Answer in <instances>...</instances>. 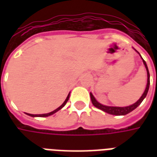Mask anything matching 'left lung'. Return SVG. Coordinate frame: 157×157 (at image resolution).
<instances>
[{"mask_svg":"<svg viewBox=\"0 0 157 157\" xmlns=\"http://www.w3.org/2000/svg\"><path fill=\"white\" fill-rule=\"evenodd\" d=\"M136 51V50H135ZM137 52V51H136ZM138 54H140L139 52H137ZM141 57V56H140ZM142 60H143V63L145 65V67L146 69V72H147V84H146V87L145 89V92H143L142 96L140 98L137 102H135V103H133L131 105L127 106V107H113V106H107V105H103L102 103H100L97 101V99L94 98V96L92 95V92H90V97H91V100H92V102L93 106H95L96 108L98 109H101L102 110L103 112L107 113H109V114H112V115H116V116H119V115H126L128 114V113L132 112L133 110H135L137 107H138L140 103L142 102V101L145 99V98L147 95V92L149 91V86H150V73H149V70L148 67H147V65L145 61L143 59V58L141 57Z\"/></svg>","mask_w":157,"mask_h":157,"instance_id":"1","label":"left lung"}]
</instances>
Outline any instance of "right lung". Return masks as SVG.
Listing matches in <instances>:
<instances>
[{
  "label": "right lung",
  "mask_w": 157,
  "mask_h": 157,
  "mask_svg": "<svg viewBox=\"0 0 157 157\" xmlns=\"http://www.w3.org/2000/svg\"><path fill=\"white\" fill-rule=\"evenodd\" d=\"M69 98H70V93L68 94V96H67V98H66V99L65 100V102L62 103L61 105L59 107L58 109H56L55 110H54V111H52V112L48 113H44V114H30V113H26V114H28L29 116H31V117H48V116H50L52 115V114H54V113H55L56 112H58L59 110H60V109L64 107V106L66 104V102H68L69 100Z\"/></svg>",
  "instance_id": "1"
}]
</instances>
